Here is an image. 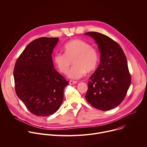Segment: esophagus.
Masks as SVG:
<instances>
[{"label": "esophagus", "instance_id": "obj_1", "mask_svg": "<svg viewBox=\"0 0 147 147\" xmlns=\"http://www.w3.org/2000/svg\"><path fill=\"white\" fill-rule=\"evenodd\" d=\"M77 82L76 81H69V84H70V85L75 84H76Z\"/></svg>", "mask_w": 147, "mask_h": 147}]
</instances>
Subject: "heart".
Returning a JSON list of instances; mask_svg holds the SVG:
<instances>
[{
	"mask_svg": "<svg viewBox=\"0 0 147 147\" xmlns=\"http://www.w3.org/2000/svg\"><path fill=\"white\" fill-rule=\"evenodd\" d=\"M65 53H58L54 57V62L62 73L66 74L73 61L74 66L68 73L71 80L83 77L86 71L94 70L99 62L98 53L87 42L74 39L67 42L64 46Z\"/></svg>",
	"mask_w": 147,
	"mask_h": 147,
	"instance_id": "obj_1",
	"label": "heart"
}]
</instances>
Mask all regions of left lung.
<instances>
[{"label": "left lung", "mask_w": 147, "mask_h": 147, "mask_svg": "<svg viewBox=\"0 0 147 147\" xmlns=\"http://www.w3.org/2000/svg\"><path fill=\"white\" fill-rule=\"evenodd\" d=\"M84 34L94 39L100 53V65L89 78L85 98L94 108L109 111L122 103L130 85L127 59L120 45L107 36Z\"/></svg>", "instance_id": "1"}]
</instances>
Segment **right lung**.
<instances>
[{
    "label": "right lung",
    "instance_id": "right-lung-1",
    "mask_svg": "<svg viewBox=\"0 0 147 147\" xmlns=\"http://www.w3.org/2000/svg\"><path fill=\"white\" fill-rule=\"evenodd\" d=\"M59 38L41 37L30 42L15 65V89L28 110L37 116L55 113L69 82L54 69L52 54Z\"/></svg>",
    "mask_w": 147,
    "mask_h": 147
}]
</instances>
